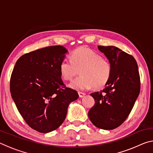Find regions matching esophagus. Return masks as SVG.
<instances>
[{
    "mask_svg": "<svg viewBox=\"0 0 153 153\" xmlns=\"http://www.w3.org/2000/svg\"><path fill=\"white\" fill-rule=\"evenodd\" d=\"M78 94H79V97L80 98L84 97V96L86 95V94H85V93H84V92H78Z\"/></svg>",
    "mask_w": 153,
    "mask_h": 153,
    "instance_id": "obj_1",
    "label": "esophagus"
}]
</instances>
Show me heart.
<instances>
[{"label":"heart","instance_id":"1","mask_svg":"<svg viewBox=\"0 0 153 153\" xmlns=\"http://www.w3.org/2000/svg\"><path fill=\"white\" fill-rule=\"evenodd\" d=\"M62 78L71 80L78 74L79 77L69 84L71 88L86 90L94 86L96 89L104 87L112 73V65L107 59L89 48L81 47L72 52L70 59H64L59 65Z\"/></svg>","mask_w":153,"mask_h":153}]
</instances>
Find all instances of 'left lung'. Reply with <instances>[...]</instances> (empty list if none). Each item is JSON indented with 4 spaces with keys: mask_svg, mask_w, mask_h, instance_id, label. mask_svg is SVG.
<instances>
[{
    "mask_svg": "<svg viewBox=\"0 0 153 153\" xmlns=\"http://www.w3.org/2000/svg\"><path fill=\"white\" fill-rule=\"evenodd\" d=\"M112 65V73L105 88L93 92L95 104L88 117L97 128L113 129L130 113L140 90L138 64L132 56L113 46H98Z\"/></svg>",
    "mask_w": 153,
    "mask_h": 153,
    "instance_id": "left-lung-1",
    "label": "left lung"
}]
</instances>
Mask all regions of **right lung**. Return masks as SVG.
Masks as SVG:
<instances>
[{"mask_svg": "<svg viewBox=\"0 0 153 153\" xmlns=\"http://www.w3.org/2000/svg\"><path fill=\"white\" fill-rule=\"evenodd\" d=\"M62 46H52L22 55L10 80L13 100L25 122L40 133L60 126L67 108L79 97L61 79L59 65L67 53Z\"/></svg>", "mask_w": 153, "mask_h": 153, "instance_id": "obj_1", "label": "right lung"}]
</instances>
